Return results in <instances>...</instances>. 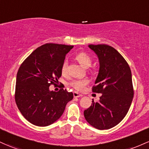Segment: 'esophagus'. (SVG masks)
Masks as SVG:
<instances>
[{
    "label": "esophagus",
    "mask_w": 149,
    "mask_h": 149,
    "mask_svg": "<svg viewBox=\"0 0 149 149\" xmlns=\"http://www.w3.org/2000/svg\"><path fill=\"white\" fill-rule=\"evenodd\" d=\"M73 96H74V97H82L83 95L77 92H74L73 93Z\"/></svg>",
    "instance_id": "34e87169"
}]
</instances>
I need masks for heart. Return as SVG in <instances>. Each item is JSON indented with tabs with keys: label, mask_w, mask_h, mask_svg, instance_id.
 <instances>
[{
	"label": "heart",
	"mask_w": 149,
	"mask_h": 149,
	"mask_svg": "<svg viewBox=\"0 0 149 149\" xmlns=\"http://www.w3.org/2000/svg\"><path fill=\"white\" fill-rule=\"evenodd\" d=\"M76 58L79 62L80 64L84 68H88L89 66H91V63H92V60H91V57L85 52L78 53L76 56ZM67 67H68V61L66 59L63 61L61 66V73L63 74H65L66 73ZM87 80H73L70 83V85L77 91H81L87 85Z\"/></svg>",
	"instance_id": "obj_1"
}]
</instances>
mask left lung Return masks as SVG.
<instances>
[{
	"instance_id": "8db88e82",
	"label": "left lung",
	"mask_w": 149,
	"mask_h": 149,
	"mask_svg": "<svg viewBox=\"0 0 149 149\" xmlns=\"http://www.w3.org/2000/svg\"><path fill=\"white\" fill-rule=\"evenodd\" d=\"M97 55L99 71L93 92L101 93L99 101L84 111L88 123L97 130L117 125L128 112L134 97L132 72L124 57L107 45H89Z\"/></svg>"
}]
</instances>
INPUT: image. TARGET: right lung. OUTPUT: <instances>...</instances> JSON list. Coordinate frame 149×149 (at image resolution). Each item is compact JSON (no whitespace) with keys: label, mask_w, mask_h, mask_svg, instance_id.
I'll return each instance as SVG.
<instances>
[{"label":"right lung","mask_w":149,"mask_h":149,"mask_svg":"<svg viewBox=\"0 0 149 149\" xmlns=\"http://www.w3.org/2000/svg\"><path fill=\"white\" fill-rule=\"evenodd\" d=\"M73 46L45 44L34 51L19 66L16 78L15 102L24 118L32 125L47 127L56 122L73 98L63 88L49 86L61 76V66Z\"/></svg>","instance_id":"obj_1"}]
</instances>
